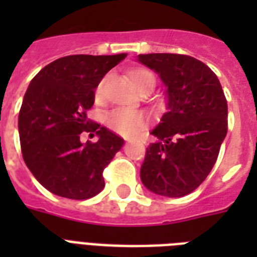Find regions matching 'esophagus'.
<instances>
[{
	"instance_id": "esophagus-1",
	"label": "esophagus",
	"mask_w": 257,
	"mask_h": 257,
	"mask_svg": "<svg viewBox=\"0 0 257 257\" xmlns=\"http://www.w3.org/2000/svg\"><path fill=\"white\" fill-rule=\"evenodd\" d=\"M128 141H129V140H128Z\"/></svg>"
}]
</instances>
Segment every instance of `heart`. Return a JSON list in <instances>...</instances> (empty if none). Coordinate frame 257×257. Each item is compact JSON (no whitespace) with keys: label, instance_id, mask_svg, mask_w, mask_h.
<instances>
[{"label":"heart","instance_id":"b5f03b06","mask_svg":"<svg viewBox=\"0 0 257 257\" xmlns=\"http://www.w3.org/2000/svg\"><path fill=\"white\" fill-rule=\"evenodd\" d=\"M129 78H131L133 86L139 92L152 90L156 85V76L151 70L144 69V68L133 69L129 73ZM101 92H102V82L97 85L96 96L100 97ZM147 121L148 120L144 113L128 110V109H114L106 116L108 128L118 135H122V136H132L137 133L147 125Z\"/></svg>","mask_w":257,"mask_h":257}]
</instances>
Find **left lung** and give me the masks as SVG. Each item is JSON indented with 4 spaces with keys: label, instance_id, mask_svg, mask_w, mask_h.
Masks as SVG:
<instances>
[{
    "label": "left lung",
    "instance_id": "left-lung-1",
    "mask_svg": "<svg viewBox=\"0 0 257 257\" xmlns=\"http://www.w3.org/2000/svg\"><path fill=\"white\" fill-rule=\"evenodd\" d=\"M137 61L160 76L167 112L151 135L140 177L165 197L191 193L207 179L227 136L228 105L217 76L204 62L173 53L139 54Z\"/></svg>",
    "mask_w": 257,
    "mask_h": 257
}]
</instances>
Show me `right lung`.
Returning a JSON list of instances; mask_svg holds the SVG:
<instances>
[{"instance_id":"add662e5","label":"right lung","mask_w":257,"mask_h":257,"mask_svg":"<svg viewBox=\"0 0 257 257\" xmlns=\"http://www.w3.org/2000/svg\"><path fill=\"white\" fill-rule=\"evenodd\" d=\"M125 57L126 53L66 56L30 81L18 114L22 157L38 183L54 195L85 200L105 187L102 172L124 140L86 113L102 77ZM82 132L96 133L99 141L82 145Z\"/></svg>"}]
</instances>
